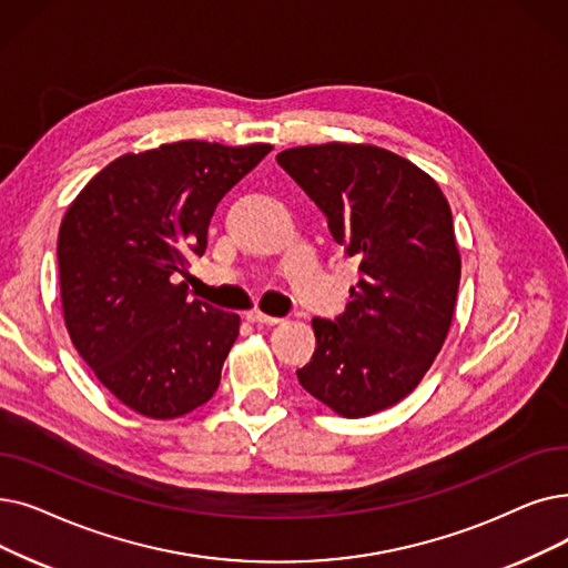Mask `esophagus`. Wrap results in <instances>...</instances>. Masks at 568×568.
<instances>
[{
  "mask_svg": "<svg viewBox=\"0 0 568 568\" xmlns=\"http://www.w3.org/2000/svg\"><path fill=\"white\" fill-rule=\"evenodd\" d=\"M245 317H248V323H257V325H278L281 323V317L266 315L262 311H248L245 313Z\"/></svg>",
  "mask_w": 568,
  "mask_h": 568,
  "instance_id": "1",
  "label": "esophagus"
}]
</instances>
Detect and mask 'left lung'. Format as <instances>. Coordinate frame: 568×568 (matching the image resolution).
<instances>
[{"instance_id": "1", "label": "left lung", "mask_w": 568, "mask_h": 568, "mask_svg": "<svg viewBox=\"0 0 568 568\" xmlns=\"http://www.w3.org/2000/svg\"><path fill=\"white\" fill-rule=\"evenodd\" d=\"M276 160L362 260L345 311L313 317L315 353L297 378L343 417L378 413L423 381L450 329L462 271L450 206L378 145H300Z\"/></svg>"}]
</instances>
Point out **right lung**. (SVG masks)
<instances>
[{
    "label": "right lung",
    "mask_w": 568,
    "mask_h": 568,
    "mask_svg": "<svg viewBox=\"0 0 568 568\" xmlns=\"http://www.w3.org/2000/svg\"><path fill=\"white\" fill-rule=\"evenodd\" d=\"M268 143H164L104 166L69 206L60 236L64 323L100 383L132 410L169 420L206 404L239 315L187 300L179 281L206 253L220 200Z\"/></svg>",
    "instance_id": "1"
}]
</instances>
